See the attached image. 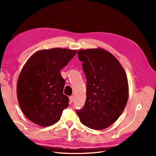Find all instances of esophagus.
Returning <instances> with one entry per match:
<instances>
[{"instance_id": "esophagus-1", "label": "esophagus", "mask_w": 156, "mask_h": 156, "mask_svg": "<svg viewBox=\"0 0 156 156\" xmlns=\"http://www.w3.org/2000/svg\"><path fill=\"white\" fill-rule=\"evenodd\" d=\"M73 100H74L73 96H70V97H69V102H70V103H72L73 102Z\"/></svg>"}]
</instances>
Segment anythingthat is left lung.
<instances>
[{
	"mask_svg": "<svg viewBox=\"0 0 156 156\" xmlns=\"http://www.w3.org/2000/svg\"><path fill=\"white\" fill-rule=\"evenodd\" d=\"M78 56L87 79V98L77 114L90 129H106L118 119L127 103L126 73L116 58L102 48L80 49Z\"/></svg>",
	"mask_w": 156,
	"mask_h": 156,
	"instance_id": "left-lung-1",
	"label": "left lung"
}]
</instances>
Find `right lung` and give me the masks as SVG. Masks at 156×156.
I'll return each instance as SVG.
<instances>
[{"label": "right lung", "mask_w": 156, "mask_h": 156, "mask_svg": "<svg viewBox=\"0 0 156 156\" xmlns=\"http://www.w3.org/2000/svg\"><path fill=\"white\" fill-rule=\"evenodd\" d=\"M77 50H40L27 60L17 80V99L22 111L33 123L48 126L60 119L69 106L63 94L65 80L60 73Z\"/></svg>", "instance_id": "add662e5"}]
</instances>
